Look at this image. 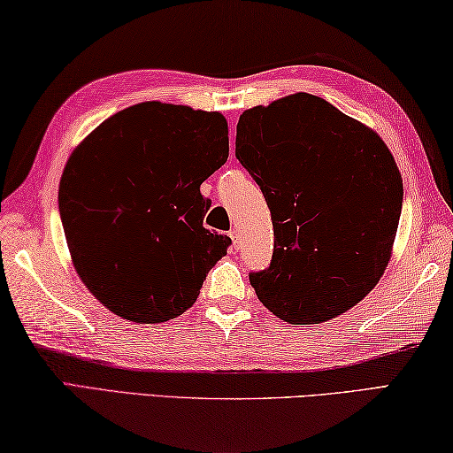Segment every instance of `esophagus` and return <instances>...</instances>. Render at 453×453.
I'll use <instances>...</instances> for the list:
<instances>
[{"mask_svg":"<svg viewBox=\"0 0 453 453\" xmlns=\"http://www.w3.org/2000/svg\"><path fill=\"white\" fill-rule=\"evenodd\" d=\"M228 236H231V239H233V244H234V247H239V239H241V236H239V231H236V228H233V231L228 233Z\"/></svg>","mask_w":453,"mask_h":453,"instance_id":"34e87169","label":"esophagus"}]
</instances>
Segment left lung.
Returning <instances> with one entry per match:
<instances>
[{
	"label": "left lung",
	"instance_id": "left-lung-1",
	"mask_svg": "<svg viewBox=\"0 0 453 453\" xmlns=\"http://www.w3.org/2000/svg\"><path fill=\"white\" fill-rule=\"evenodd\" d=\"M236 158L271 209L274 252L250 284L290 324L358 304L392 255L402 174L384 141L328 101L296 93L244 111Z\"/></svg>",
	"mask_w": 453,
	"mask_h": 453
}]
</instances>
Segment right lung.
Wrapping results in <instances>:
<instances>
[{
	"label": "right lung",
	"instance_id": "obj_1",
	"mask_svg": "<svg viewBox=\"0 0 453 453\" xmlns=\"http://www.w3.org/2000/svg\"><path fill=\"white\" fill-rule=\"evenodd\" d=\"M228 158L220 113L139 103L69 157L59 212L75 271L125 320L166 322L195 304L231 239L203 226L201 185Z\"/></svg>",
	"mask_w": 453,
	"mask_h": 453
}]
</instances>
